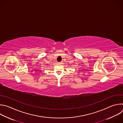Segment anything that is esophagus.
I'll list each match as a JSON object with an SVG mask.
<instances>
[{"label": "esophagus", "mask_w": 123, "mask_h": 123, "mask_svg": "<svg viewBox=\"0 0 123 123\" xmlns=\"http://www.w3.org/2000/svg\"><path fill=\"white\" fill-rule=\"evenodd\" d=\"M57 63H58V64H61L62 63H61V62H58Z\"/></svg>", "instance_id": "obj_1"}]
</instances>
